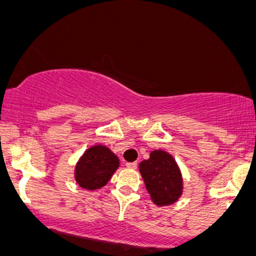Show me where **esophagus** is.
<instances>
[{"mask_svg": "<svg viewBox=\"0 0 256 256\" xmlns=\"http://www.w3.org/2000/svg\"><path fill=\"white\" fill-rule=\"evenodd\" d=\"M137 166H138L137 162H128V164H126V167H128V168H130V170H136Z\"/></svg>", "mask_w": 256, "mask_h": 256, "instance_id": "esophagus-1", "label": "esophagus"}]
</instances>
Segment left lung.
<instances>
[{"mask_svg": "<svg viewBox=\"0 0 256 256\" xmlns=\"http://www.w3.org/2000/svg\"><path fill=\"white\" fill-rule=\"evenodd\" d=\"M140 172L155 204L168 206L180 198L183 192L182 173L168 152H152L150 158L140 164Z\"/></svg>", "mask_w": 256, "mask_h": 256, "instance_id": "left-lung-1", "label": "left lung"}]
</instances>
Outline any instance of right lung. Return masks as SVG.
<instances>
[{
    "label": "right lung",
    "instance_id": "right-lung-1",
    "mask_svg": "<svg viewBox=\"0 0 256 256\" xmlns=\"http://www.w3.org/2000/svg\"><path fill=\"white\" fill-rule=\"evenodd\" d=\"M119 167V158L104 146H94L84 152L74 171L76 182L86 190L104 186Z\"/></svg>",
    "mask_w": 256,
    "mask_h": 256
}]
</instances>
